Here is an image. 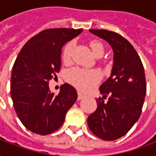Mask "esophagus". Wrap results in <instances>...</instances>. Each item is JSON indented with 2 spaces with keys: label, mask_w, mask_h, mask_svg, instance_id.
Masks as SVG:
<instances>
[{
  "label": "esophagus",
  "mask_w": 156,
  "mask_h": 156,
  "mask_svg": "<svg viewBox=\"0 0 156 156\" xmlns=\"http://www.w3.org/2000/svg\"><path fill=\"white\" fill-rule=\"evenodd\" d=\"M85 98V95H83V94H81L80 92H78V100H81L83 98Z\"/></svg>",
  "instance_id": "obj_1"
}]
</instances>
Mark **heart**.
I'll use <instances>...</instances> for the list:
<instances>
[{
	"instance_id": "1",
	"label": "heart",
	"mask_w": 156,
	"mask_h": 156,
	"mask_svg": "<svg viewBox=\"0 0 156 156\" xmlns=\"http://www.w3.org/2000/svg\"><path fill=\"white\" fill-rule=\"evenodd\" d=\"M74 46L75 43L73 41H68L65 45L62 54V58L64 62L71 61ZM89 47L91 48L94 55L97 58H100L105 53V46L100 41L92 40L89 41ZM101 78V73L96 69L73 68L68 70L67 73L68 81L76 88L85 92L91 90L95 85L100 82Z\"/></svg>"
}]
</instances>
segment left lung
Wrapping results in <instances>:
<instances>
[{
    "mask_svg": "<svg viewBox=\"0 0 156 156\" xmlns=\"http://www.w3.org/2000/svg\"><path fill=\"white\" fill-rule=\"evenodd\" d=\"M108 41L114 51L111 75L100 86L105 101L97 98V109L88 118L94 134L105 140L124 136L139 119L146 94L144 69L140 56L129 41L115 32L89 30Z\"/></svg>",
    "mask_w": 156,
    "mask_h": 156,
    "instance_id": "obj_1",
    "label": "left lung"
}]
</instances>
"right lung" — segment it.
<instances>
[{
    "label": "right lung",
    "instance_id": "1",
    "mask_svg": "<svg viewBox=\"0 0 156 156\" xmlns=\"http://www.w3.org/2000/svg\"><path fill=\"white\" fill-rule=\"evenodd\" d=\"M83 29L50 28L27 41L13 65L11 96L23 125L46 135L63 124L67 112L78 98L73 86L64 83L58 94L51 93L49 81L61 68L62 48Z\"/></svg>",
    "mask_w": 156,
    "mask_h": 156
}]
</instances>
